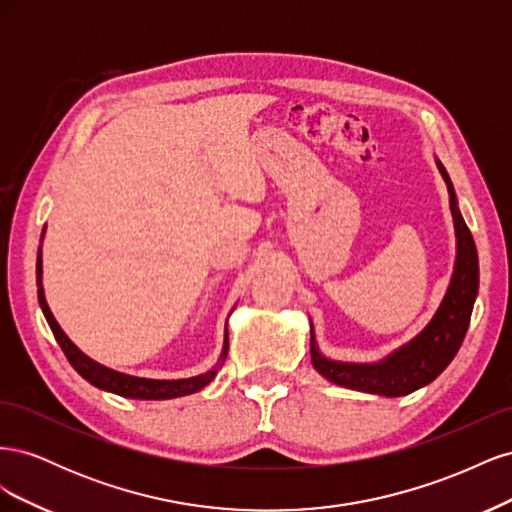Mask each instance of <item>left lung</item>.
<instances>
[{
    "label": "left lung",
    "mask_w": 512,
    "mask_h": 512,
    "mask_svg": "<svg viewBox=\"0 0 512 512\" xmlns=\"http://www.w3.org/2000/svg\"><path fill=\"white\" fill-rule=\"evenodd\" d=\"M436 164L446 181L448 196H451V213L457 235L455 271L438 312L433 314L421 333L378 363H342L327 359L318 350L312 327V331H309L312 333V337H309L312 365L318 374L333 384L384 397L408 395L436 380L448 363L455 359L457 350L463 344L478 294V254L472 232L459 213L451 177H448L440 160H436Z\"/></svg>",
    "instance_id": "1"
}]
</instances>
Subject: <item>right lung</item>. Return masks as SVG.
<instances>
[{"instance_id":"1","label":"right lung","mask_w":512,"mask_h":512,"mask_svg":"<svg viewBox=\"0 0 512 512\" xmlns=\"http://www.w3.org/2000/svg\"><path fill=\"white\" fill-rule=\"evenodd\" d=\"M36 277H38V301L42 307V314L49 322V327L57 339V344L64 350L66 359L70 361V365L79 371V374L91 382L94 386L108 393H117L121 397H132V399H175V397H183V395H192L196 391L207 386L215 374H218L222 363L226 361L228 354V329L224 335V348H222V356L220 361L215 363V367H211L207 374H200L194 378H183V380H149V378H136V376H128V374H119L115 369H108L96 361H91L87 354H83L79 348H76L68 335L61 331V327L57 324V320L53 318L49 305H46L44 299V290H42V252L38 250V262H36Z\"/></svg>"}]
</instances>
